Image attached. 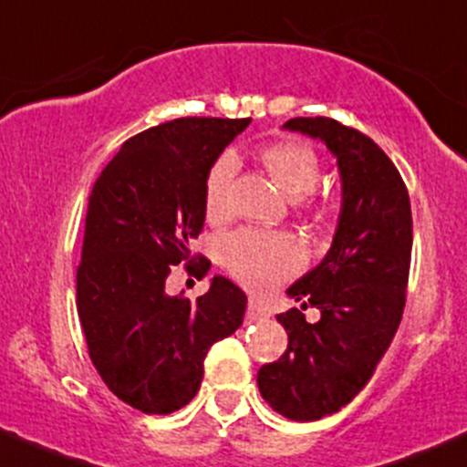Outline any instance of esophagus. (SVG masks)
<instances>
[{"instance_id":"esophagus-1","label":"esophagus","mask_w":467,"mask_h":467,"mask_svg":"<svg viewBox=\"0 0 467 467\" xmlns=\"http://www.w3.org/2000/svg\"><path fill=\"white\" fill-rule=\"evenodd\" d=\"M270 312L264 308V306L259 304V301H248V308H245V324H250V321H261V319H268Z\"/></svg>"}]
</instances>
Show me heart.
<instances>
[{
	"instance_id": "b5f03b06",
	"label": "heart",
	"mask_w": 467,
	"mask_h": 467,
	"mask_svg": "<svg viewBox=\"0 0 467 467\" xmlns=\"http://www.w3.org/2000/svg\"><path fill=\"white\" fill-rule=\"evenodd\" d=\"M265 168L288 197L299 199L319 183L321 161L315 148L306 141H275L261 152ZM237 175V159L223 152L210 168L206 179V213L219 219L228 213L230 191ZM317 219H327L330 208L326 203H312ZM222 261L228 273L253 290H265L281 284L301 268L304 254L295 237L285 233H254L234 230L222 242Z\"/></svg>"
}]
</instances>
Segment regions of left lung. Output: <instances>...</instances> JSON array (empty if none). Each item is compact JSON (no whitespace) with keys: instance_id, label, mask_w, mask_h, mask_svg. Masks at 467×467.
Here are the masks:
<instances>
[{"instance_id":"8db88e82","label":"left lung","mask_w":467,"mask_h":467,"mask_svg":"<svg viewBox=\"0 0 467 467\" xmlns=\"http://www.w3.org/2000/svg\"><path fill=\"white\" fill-rule=\"evenodd\" d=\"M285 128L319 137L337 155L343 208L330 253L290 296L322 312L308 325L299 308L279 315L288 348L259 368L270 408L292 421H317L363 390L386 355L406 306L412 210L406 182L368 135L332 117H295Z\"/></svg>"}]
</instances>
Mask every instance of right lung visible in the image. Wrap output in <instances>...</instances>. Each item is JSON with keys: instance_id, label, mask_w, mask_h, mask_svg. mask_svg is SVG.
<instances>
[{"instance_id": "obj_1", "label": "right lung", "mask_w": 467, "mask_h": 467, "mask_svg": "<svg viewBox=\"0 0 467 467\" xmlns=\"http://www.w3.org/2000/svg\"><path fill=\"white\" fill-rule=\"evenodd\" d=\"M250 119L179 117L130 137L92 186L77 265V312L92 366L117 399L168 414L197 394L210 346L244 321L245 295L214 276L197 299L166 292L172 265L203 276L192 254L213 163Z\"/></svg>"}]
</instances>
